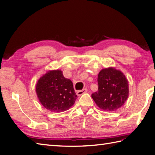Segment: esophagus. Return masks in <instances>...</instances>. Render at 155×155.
Listing matches in <instances>:
<instances>
[{
  "label": "esophagus",
  "instance_id": "1",
  "mask_svg": "<svg viewBox=\"0 0 155 155\" xmlns=\"http://www.w3.org/2000/svg\"><path fill=\"white\" fill-rule=\"evenodd\" d=\"M87 91H88V90H87V88H84V89H83V90L78 91L77 93V95H78V96H81V95H83V94L87 93Z\"/></svg>",
  "mask_w": 155,
  "mask_h": 155
}]
</instances>
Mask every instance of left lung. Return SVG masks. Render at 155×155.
<instances>
[{
	"label": "left lung",
	"mask_w": 155,
	"mask_h": 155,
	"mask_svg": "<svg viewBox=\"0 0 155 155\" xmlns=\"http://www.w3.org/2000/svg\"><path fill=\"white\" fill-rule=\"evenodd\" d=\"M98 91L91 97L104 111H113L122 107L128 97V82L122 72L114 68L103 69L97 77Z\"/></svg>",
	"instance_id": "1"
}]
</instances>
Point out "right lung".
Wrapping results in <instances>:
<instances>
[{"label":"right lung","mask_w":155,"mask_h":155,"mask_svg":"<svg viewBox=\"0 0 155 155\" xmlns=\"http://www.w3.org/2000/svg\"><path fill=\"white\" fill-rule=\"evenodd\" d=\"M36 93L41 105L53 112L68 110L77 98L72 81L59 70L48 71L42 76L36 84Z\"/></svg>","instance_id":"add662e5"}]
</instances>
